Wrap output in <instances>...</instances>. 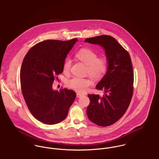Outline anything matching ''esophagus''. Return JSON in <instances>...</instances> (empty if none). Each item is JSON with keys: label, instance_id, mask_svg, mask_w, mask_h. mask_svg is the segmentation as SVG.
<instances>
[{"label": "esophagus", "instance_id": "obj_1", "mask_svg": "<svg viewBox=\"0 0 159 159\" xmlns=\"http://www.w3.org/2000/svg\"><path fill=\"white\" fill-rule=\"evenodd\" d=\"M83 96L82 94H81V93H77V98H80V97H82Z\"/></svg>", "mask_w": 159, "mask_h": 159}]
</instances>
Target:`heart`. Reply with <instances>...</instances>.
<instances>
[{"label": "heart", "mask_w": 159, "mask_h": 159, "mask_svg": "<svg viewBox=\"0 0 159 159\" xmlns=\"http://www.w3.org/2000/svg\"><path fill=\"white\" fill-rule=\"evenodd\" d=\"M76 57L87 66V73L92 78L98 79L101 78L107 70L108 64L104 58H98V55L94 51L89 48H83L79 50ZM72 61L67 58L64 62L63 70L67 74L69 72ZM67 86L79 93L85 92L92 85V81L88 78L74 77L67 82Z\"/></svg>", "instance_id": "heart-1"}]
</instances>
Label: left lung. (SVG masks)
Masks as SVG:
<instances>
[{
  "instance_id": "obj_1",
  "label": "left lung",
  "mask_w": 159,
  "mask_h": 159,
  "mask_svg": "<svg viewBox=\"0 0 159 159\" xmlns=\"http://www.w3.org/2000/svg\"><path fill=\"white\" fill-rule=\"evenodd\" d=\"M85 42L102 47L108 64L107 72L96 86L104 95H88L90 103L87 109V116L96 125L109 126L124 116L133 96L134 79L131 58L113 37L101 35L87 38Z\"/></svg>"
}]
</instances>
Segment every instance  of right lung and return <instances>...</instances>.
Here are the masks:
<instances>
[{
  "mask_svg": "<svg viewBox=\"0 0 159 159\" xmlns=\"http://www.w3.org/2000/svg\"><path fill=\"white\" fill-rule=\"evenodd\" d=\"M77 41L73 39L39 42L23 60L20 70L22 93L30 111L43 124L54 125L62 122L75 100L74 91L54 90L52 85L56 76L63 72L66 58Z\"/></svg>",
  "mask_w": 159,
  "mask_h": 159,
  "instance_id": "obj_1",
  "label": "right lung"
}]
</instances>
